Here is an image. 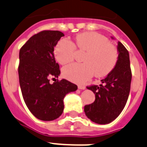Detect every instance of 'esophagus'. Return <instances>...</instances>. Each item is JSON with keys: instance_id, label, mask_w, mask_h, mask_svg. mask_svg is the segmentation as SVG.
Wrapping results in <instances>:
<instances>
[{"instance_id": "obj_1", "label": "esophagus", "mask_w": 147, "mask_h": 147, "mask_svg": "<svg viewBox=\"0 0 147 147\" xmlns=\"http://www.w3.org/2000/svg\"><path fill=\"white\" fill-rule=\"evenodd\" d=\"M78 89H86V86L84 85H78Z\"/></svg>"}]
</instances>
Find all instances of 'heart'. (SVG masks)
Segmentation results:
<instances>
[{"instance_id": "1", "label": "heart", "mask_w": 147, "mask_h": 147, "mask_svg": "<svg viewBox=\"0 0 147 147\" xmlns=\"http://www.w3.org/2000/svg\"><path fill=\"white\" fill-rule=\"evenodd\" d=\"M86 52L84 63H72L64 67L63 75L72 82L82 84L93 75L101 78L109 75L118 61V51L104 35L86 32L75 36V42L62 39L54 49L55 59L61 64L70 63L75 58L76 49Z\"/></svg>"}]
</instances>
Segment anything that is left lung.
Returning a JSON list of instances; mask_svg holds the SVG:
<instances>
[{
	"label": "left lung",
	"instance_id": "8db88e82",
	"mask_svg": "<svg viewBox=\"0 0 147 147\" xmlns=\"http://www.w3.org/2000/svg\"><path fill=\"white\" fill-rule=\"evenodd\" d=\"M118 61L115 67L98 86H86L95 95L92 104L84 107L89 119L99 124H107L114 121L127 104L132 81L129 55L124 46L118 42Z\"/></svg>",
	"mask_w": 147,
	"mask_h": 147
}]
</instances>
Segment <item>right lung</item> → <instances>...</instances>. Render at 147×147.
<instances>
[{"label":"right lung","instance_id":"add662e5","mask_svg":"<svg viewBox=\"0 0 147 147\" xmlns=\"http://www.w3.org/2000/svg\"><path fill=\"white\" fill-rule=\"evenodd\" d=\"M64 34L60 31L43 30L26 41L19 52V83L23 98L32 114L41 121H53L63 113V98L77 90L75 84L56 79L61 73L56 63L54 47Z\"/></svg>","mask_w":147,"mask_h":147}]
</instances>
